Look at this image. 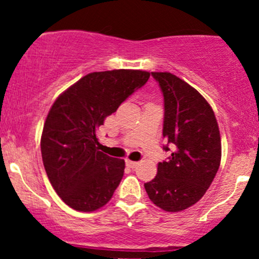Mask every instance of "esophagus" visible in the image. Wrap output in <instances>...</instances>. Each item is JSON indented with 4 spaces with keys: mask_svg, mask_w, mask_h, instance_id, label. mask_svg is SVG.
<instances>
[{
    "mask_svg": "<svg viewBox=\"0 0 259 259\" xmlns=\"http://www.w3.org/2000/svg\"><path fill=\"white\" fill-rule=\"evenodd\" d=\"M125 163H126V165L129 168H132V169H134V168H136L139 165V163L138 162H134V160H129V159H126L125 160Z\"/></svg>",
    "mask_w": 259,
    "mask_h": 259,
    "instance_id": "34e87169",
    "label": "esophagus"
}]
</instances>
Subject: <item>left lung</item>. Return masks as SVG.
<instances>
[{
	"label": "left lung",
	"mask_w": 259,
	"mask_h": 259,
	"mask_svg": "<svg viewBox=\"0 0 259 259\" xmlns=\"http://www.w3.org/2000/svg\"><path fill=\"white\" fill-rule=\"evenodd\" d=\"M164 101L163 138L167 160L145 184L150 200L167 212L191 207L206 194L222 157L214 112L196 89L171 73L153 72Z\"/></svg>",
	"instance_id": "1"
}]
</instances>
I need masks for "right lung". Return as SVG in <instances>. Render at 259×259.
Returning a JSON list of instances; mask_svg holds the SVG:
<instances>
[{
    "label": "right lung",
    "instance_id": "right-lung-1",
    "mask_svg": "<svg viewBox=\"0 0 259 259\" xmlns=\"http://www.w3.org/2000/svg\"><path fill=\"white\" fill-rule=\"evenodd\" d=\"M150 78L142 70L117 69L85 75L55 101L41 136V154L59 197L80 212L112 198L125 162L101 152L96 134L108 115Z\"/></svg>",
    "mask_w": 259,
    "mask_h": 259
}]
</instances>
